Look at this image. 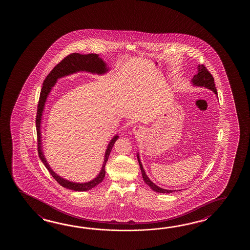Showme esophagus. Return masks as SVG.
I'll return each instance as SVG.
<instances>
[{
    "label": "esophagus",
    "instance_id": "obj_1",
    "mask_svg": "<svg viewBox=\"0 0 250 250\" xmlns=\"http://www.w3.org/2000/svg\"><path fill=\"white\" fill-rule=\"evenodd\" d=\"M132 132L136 134V135H139L141 132H142V128L140 126H134L132 129Z\"/></svg>",
    "mask_w": 250,
    "mask_h": 250
}]
</instances>
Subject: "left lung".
<instances>
[{"mask_svg":"<svg viewBox=\"0 0 250 250\" xmlns=\"http://www.w3.org/2000/svg\"><path fill=\"white\" fill-rule=\"evenodd\" d=\"M192 85L198 86V87H204L208 90H212L214 92V94H217L216 87L214 84V79H213V76L209 72L208 70H207V68L205 67L203 64L201 65H198V70H197L196 75H194V77L192 78ZM137 158H138V161H139V167H140V170L142 172V176H143V180L146 184L151 188L153 191L157 192H161V193H170V192H174L176 190H168V189L161 188L160 187H158L157 185L154 184L149 178H148L146 173L144 170L143 166L139 159V154L138 152L137 154ZM180 191V190H179Z\"/></svg>","mask_w":250,"mask_h":250,"instance_id":"1","label":"left lung"}]
</instances>
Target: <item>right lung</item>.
Wrapping results in <instances>:
<instances>
[{"label":"right lung","mask_w":250,"mask_h":250,"mask_svg":"<svg viewBox=\"0 0 250 250\" xmlns=\"http://www.w3.org/2000/svg\"><path fill=\"white\" fill-rule=\"evenodd\" d=\"M108 70H109V68L107 67L106 63L104 62L102 58H99L98 54H88V55H81L79 53L70 54L64 59H62L58 65L54 67L53 70L49 72V75L45 78L44 82L42 83V88L41 93H40L38 106H37V119H36L38 155H39L42 162L45 166V167L48 169V171L52 175L54 179L57 180L58 183L61 185L62 187H63L65 188L73 190V191H78V192H83V191H88L90 189L93 188L99 183H101L105 176V165H106L107 160H108L111 149L113 147L116 140L119 139V135H115L111 139L110 143L108 144V146H107L105 153H104V160L103 163L102 169L100 170L98 176L85 183H77V182H72V181L65 180L54 172L51 167H49V165L48 164L45 157L43 155V152H42L41 124L42 117V113H43V110L45 106L46 100L59 78H63V77L69 76L71 74L77 73L78 71H86V72H90V73L103 75V74L106 73Z\"/></svg>","instance_id":"add662e5"}]
</instances>
